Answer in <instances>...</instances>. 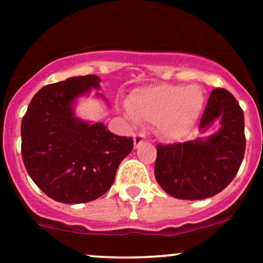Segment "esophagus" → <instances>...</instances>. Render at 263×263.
Returning a JSON list of instances; mask_svg holds the SVG:
<instances>
[{"mask_svg":"<svg viewBox=\"0 0 263 263\" xmlns=\"http://www.w3.org/2000/svg\"><path fill=\"white\" fill-rule=\"evenodd\" d=\"M142 142H145V135L141 134V132H137V134H135L134 135L135 147H139Z\"/></svg>","mask_w":263,"mask_h":263,"instance_id":"obj_1","label":"esophagus"}]
</instances>
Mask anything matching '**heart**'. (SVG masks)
<instances>
[{"label":"heart","instance_id":"obj_1","mask_svg":"<svg viewBox=\"0 0 263 263\" xmlns=\"http://www.w3.org/2000/svg\"><path fill=\"white\" fill-rule=\"evenodd\" d=\"M205 97L196 85L163 84L137 89L127 100V109L142 123H159L168 137H179L190 131L202 112Z\"/></svg>","mask_w":263,"mask_h":263}]
</instances>
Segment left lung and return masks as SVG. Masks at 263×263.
<instances>
[{"label": "left lung", "mask_w": 263, "mask_h": 263, "mask_svg": "<svg viewBox=\"0 0 263 263\" xmlns=\"http://www.w3.org/2000/svg\"><path fill=\"white\" fill-rule=\"evenodd\" d=\"M220 118L221 128L206 139L158 145L155 178L179 200H203L221 192L237 176L246 151L245 115L225 89H214L198 128Z\"/></svg>", "instance_id": "left-lung-1"}]
</instances>
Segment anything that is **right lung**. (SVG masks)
<instances>
[{"label":"right lung","mask_w":263,"mask_h":263,"mask_svg":"<svg viewBox=\"0 0 263 263\" xmlns=\"http://www.w3.org/2000/svg\"><path fill=\"white\" fill-rule=\"evenodd\" d=\"M95 75L66 79L42 87L21 122V155L34 183L53 200L84 203L104 195L121 161L134 148L132 137L117 136L103 123L73 116L72 102L90 87Z\"/></svg>","instance_id":"1"}]
</instances>
